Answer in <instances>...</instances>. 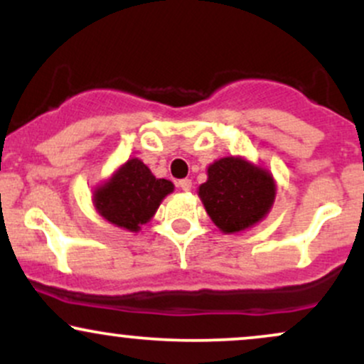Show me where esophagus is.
Returning <instances> with one entry per match:
<instances>
[{
	"instance_id": "1",
	"label": "esophagus",
	"mask_w": 364,
	"mask_h": 364,
	"mask_svg": "<svg viewBox=\"0 0 364 364\" xmlns=\"http://www.w3.org/2000/svg\"><path fill=\"white\" fill-rule=\"evenodd\" d=\"M176 186L183 191H190L191 190V179H188V178L179 179V181L176 183Z\"/></svg>"
}]
</instances>
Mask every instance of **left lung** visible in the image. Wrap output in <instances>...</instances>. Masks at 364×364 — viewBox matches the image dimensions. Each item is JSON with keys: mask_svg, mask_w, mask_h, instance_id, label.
Returning a JSON list of instances; mask_svg holds the SVG:
<instances>
[{"mask_svg": "<svg viewBox=\"0 0 364 364\" xmlns=\"http://www.w3.org/2000/svg\"><path fill=\"white\" fill-rule=\"evenodd\" d=\"M207 214L224 232H237L265 217L275 198L274 179L240 157H224L208 168L200 186Z\"/></svg>", "mask_w": 364, "mask_h": 364, "instance_id": "1", "label": "left lung"}]
</instances>
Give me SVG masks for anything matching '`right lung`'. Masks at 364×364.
Here are the masks:
<instances>
[{"label":"right lung","mask_w":364,"mask_h":364,"mask_svg":"<svg viewBox=\"0 0 364 364\" xmlns=\"http://www.w3.org/2000/svg\"><path fill=\"white\" fill-rule=\"evenodd\" d=\"M173 183L157 179L139 159L116 171L106 185L95 191L94 203L104 219L128 231H139L156 214L162 198L173 191Z\"/></svg>","instance_id":"1"}]
</instances>
